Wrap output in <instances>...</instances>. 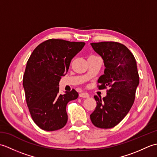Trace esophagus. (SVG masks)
<instances>
[{
	"label": "esophagus",
	"mask_w": 157,
	"mask_h": 157,
	"mask_svg": "<svg viewBox=\"0 0 157 157\" xmlns=\"http://www.w3.org/2000/svg\"><path fill=\"white\" fill-rule=\"evenodd\" d=\"M89 96L90 95L87 92H82L79 94V97H82V98H88Z\"/></svg>",
	"instance_id": "1"
}]
</instances>
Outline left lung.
I'll list each match as a JSON object with an SVG mask.
<instances>
[{
    "instance_id": "obj_1",
    "label": "left lung",
    "mask_w": 157,
    "mask_h": 157,
    "mask_svg": "<svg viewBox=\"0 0 157 157\" xmlns=\"http://www.w3.org/2000/svg\"><path fill=\"white\" fill-rule=\"evenodd\" d=\"M102 58L105 69L98 79V89L109 87L106 96H94L96 109L90 115L92 123L102 129L112 128L122 121L134 104L139 84L137 64L134 55L121 43H91Z\"/></svg>"
}]
</instances>
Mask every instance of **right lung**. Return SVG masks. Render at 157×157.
Segmentation results:
<instances>
[{
	"label": "right lung",
	"instance_id": "right-lung-1",
	"mask_svg": "<svg viewBox=\"0 0 157 157\" xmlns=\"http://www.w3.org/2000/svg\"><path fill=\"white\" fill-rule=\"evenodd\" d=\"M85 42L49 39L36 47L27 62L23 78L26 102L33 121L45 131L63 128L67 122L66 106L78 98L74 89L59 94L61 76Z\"/></svg>",
	"mask_w": 157,
	"mask_h": 157
}]
</instances>
